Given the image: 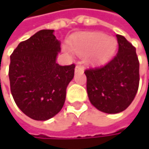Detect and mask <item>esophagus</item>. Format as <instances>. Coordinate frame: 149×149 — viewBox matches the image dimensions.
Here are the masks:
<instances>
[{
  "instance_id": "1",
  "label": "esophagus",
  "mask_w": 149,
  "mask_h": 149,
  "mask_svg": "<svg viewBox=\"0 0 149 149\" xmlns=\"http://www.w3.org/2000/svg\"><path fill=\"white\" fill-rule=\"evenodd\" d=\"M84 71V66L81 65H77L76 66V68H75V72H76L83 73Z\"/></svg>"
}]
</instances>
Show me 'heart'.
<instances>
[{"instance_id": "1", "label": "heart", "mask_w": 149, "mask_h": 149, "mask_svg": "<svg viewBox=\"0 0 149 149\" xmlns=\"http://www.w3.org/2000/svg\"><path fill=\"white\" fill-rule=\"evenodd\" d=\"M70 46L75 52L85 54L91 52L90 59L95 63L108 60L116 52V39L101 33H86L76 36L70 40Z\"/></svg>"}]
</instances>
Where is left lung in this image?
Segmentation results:
<instances>
[{
    "label": "left lung",
    "mask_w": 149,
    "mask_h": 149,
    "mask_svg": "<svg viewBox=\"0 0 149 149\" xmlns=\"http://www.w3.org/2000/svg\"><path fill=\"white\" fill-rule=\"evenodd\" d=\"M118 52L107 64L85 70L86 88L91 104L100 111L116 114L133 102L140 81L135 47L117 34Z\"/></svg>",
    "instance_id": "left-lung-1"
}]
</instances>
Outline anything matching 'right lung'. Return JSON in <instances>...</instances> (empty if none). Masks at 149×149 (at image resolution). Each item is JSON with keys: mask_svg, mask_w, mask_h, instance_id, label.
Here are the masks:
<instances>
[{"mask_svg": "<svg viewBox=\"0 0 149 149\" xmlns=\"http://www.w3.org/2000/svg\"><path fill=\"white\" fill-rule=\"evenodd\" d=\"M53 30H40L20 42L10 56L9 82L15 104L27 116L45 121L63 108L75 65L56 62L60 42Z\"/></svg>", "mask_w": 149, "mask_h": 149, "instance_id": "1", "label": "right lung"}]
</instances>
